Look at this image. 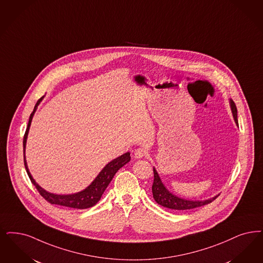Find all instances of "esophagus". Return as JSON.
Masks as SVG:
<instances>
[{"label": "esophagus", "instance_id": "34e87169", "mask_svg": "<svg viewBox=\"0 0 263 263\" xmlns=\"http://www.w3.org/2000/svg\"><path fill=\"white\" fill-rule=\"evenodd\" d=\"M134 156L136 158H146L147 156V151L144 147H138L134 151Z\"/></svg>", "mask_w": 263, "mask_h": 263}]
</instances>
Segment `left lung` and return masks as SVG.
<instances>
[{
    "instance_id": "8db88e82",
    "label": "left lung",
    "mask_w": 263,
    "mask_h": 263,
    "mask_svg": "<svg viewBox=\"0 0 263 263\" xmlns=\"http://www.w3.org/2000/svg\"><path fill=\"white\" fill-rule=\"evenodd\" d=\"M231 104L232 112L233 116L235 119L236 124L238 125V116H237V106L235 105V103L233 101H230ZM152 191H153V196L154 199L158 202V204H160L161 206L167 208L170 210H192V209H196V208H200L202 205H205L208 203L212 202L215 200L217 197L210 199L206 200H184V199H180L178 197L172 195L171 193H169L167 190L165 189V187L163 186V184L161 183L160 178L158 176L157 170L154 168V183L152 186Z\"/></svg>"
}]
</instances>
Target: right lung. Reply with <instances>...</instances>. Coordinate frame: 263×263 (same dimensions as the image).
Here are the masks:
<instances>
[{"mask_svg": "<svg viewBox=\"0 0 263 263\" xmlns=\"http://www.w3.org/2000/svg\"><path fill=\"white\" fill-rule=\"evenodd\" d=\"M42 99L43 97L40 98L38 100V102L36 103L34 110L32 111L30 117H29L28 125H27L25 134L23 137V158H24V166L26 169V172H27L29 178L31 180L32 184L35 186V188L39 192V194L51 204H58V205L66 206V208H72V209H78V210H85V209L92 208L100 200L101 197L103 196L104 192L106 189V187L108 186V184L110 183V181L116 175V172L118 171V169L121 168L123 165H125L127 162L130 160V158H131L130 154L126 153V154L122 155L121 157L110 161L105 166V168L101 171V173L98 175V177L95 179L94 182L87 189H85L84 191H82L80 193H77V194H74V195L61 196V195H54V194L46 192L38 184H36L34 179L32 178L31 174L29 173L28 168H27L26 160H25V144H26V139H27V135H28L29 127L31 124L32 117H33V115L36 110L37 105L40 104Z\"/></svg>", "mask_w": 263, "mask_h": 263, "instance_id": "add662e5", "label": "right lung"}]
</instances>
